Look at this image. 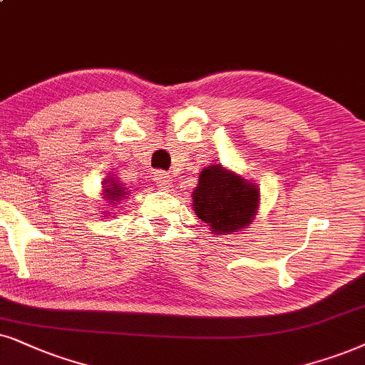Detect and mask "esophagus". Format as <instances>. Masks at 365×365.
Wrapping results in <instances>:
<instances>
[{
	"label": "esophagus",
	"instance_id": "esophagus-1",
	"mask_svg": "<svg viewBox=\"0 0 365 365\" xmlns=\"http://www.w3.org/2000/svg\"><path fill=\"white\" fill-rule=\"evenodd\" d=\"M155 182L158 183V187L167 188L170 182H172V177H170V173L163 172V170H158V172H155Z\"/></svg>",
	"mask_w": 365,
	"mask_h": 365
}]
</instances>
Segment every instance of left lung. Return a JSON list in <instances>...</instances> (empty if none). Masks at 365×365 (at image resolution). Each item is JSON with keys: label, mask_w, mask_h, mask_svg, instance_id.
I'll return each mask as SVG.
<instances>
[{"label": "left lung", "mask_w": 365, "mask_h": 365, "mask_svg": "<svg viewBox=\"0 0 365 365\" xmlns=\"http://www.w3.org/2000/svg\"><path fill=\"white\" fill-rule=\"evenodd\" d=\"M192 197L197 217L209 224L215 234L237 232L251 222L259 200L256 185H247L220 165L200 173Z\"/></svg>", "instance_id": "obj_1"}]
</instances>
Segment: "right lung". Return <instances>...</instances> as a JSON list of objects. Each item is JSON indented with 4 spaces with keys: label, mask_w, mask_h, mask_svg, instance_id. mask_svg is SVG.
<instances>
[{
    "label": "right lung",
    "mask_w": 365,
    "mask_h": 365,
    "mask_svg": "<svg viewBox=\"0 0 365 365\" xmlns=\"http://www.w3.org/2000/svg\"><path fill=\"white\" fill-rule=\"evenodd\" d=\"M104 193H106V200H109L110 204H114V202H118L119 198H123L124 195H126L124 187L121 185V183L114 182V180H109V185H106Z\"/></svg>",
    "instance_id": "obj_1"
}]
</instances>
